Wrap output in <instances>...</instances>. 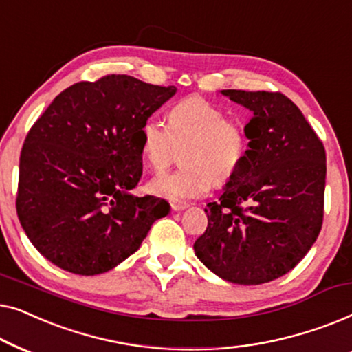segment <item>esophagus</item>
Masks as SVG:
<instances>
[{
  "mask_svg": "<svg viewBox=\"0 0 352 352\" xmlns=\"http://www.w3.org/2000/svg\"><path fill=\"white\" fill-rule=\"evenodd\" d=\"M170 205H171V210H173V211H182L184 208H187V204H182V201L171 200Z\"/></svg>",
  "mask_w": 352,
  "mask_h": 352,
  "instance_id": "34e87169",
  "label": "esophagus"
}]
</instances>
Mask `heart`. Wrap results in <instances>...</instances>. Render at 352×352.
<instances>
[{
  "instance_id": "heart-1",
  "label": "heart",
  "mask_w": 352,
  "mask_h": 352,
  "mask_svg": "<svg viewBox=\"0 0 352 352\" xmlns=\"http://www.w3.org/2000/svg\"><path fill=\"white\" fill-rule=\"evenodd\" d=\"M181 151V168L153 177L148 189L175 201L199 199L211 186L237 175L248 152L247 133L237 120L200 96L176 102L168 123L147 118L141 126V152L148 168L162 171Z\"/></svg>"
}]
</instances>
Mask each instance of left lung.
<instances>
[{"label": "left lung", "mask_w": 352, "mask_h": 352, "mask_svg": "<svg viewBox=\"0 0 352 352\" xmlns=\"http://www.w3.org/2000/svg\"><path fill=\"white\" fill-rule=\"evenodd\" d=\"M253 117L247 157L218 201L197 258L224 280L259 285L290 272L324 221L325 148L301 110L282 93L223 89Z\"/></svg>", "instance_id": "left-lung-1"}]
</instances>
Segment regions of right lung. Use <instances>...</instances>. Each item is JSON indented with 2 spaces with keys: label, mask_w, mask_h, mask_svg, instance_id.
Masks as SVG:
<instances>
[{
  "label": "right lung",
  "mask_w": 352,
  "mask_h": 352,
  "mask_svg": "<svg viewBox=\"0 0 352 352\" xmlns=\"http://www.w3.org/2000/svg\"><path fill=\"white\" fill-rule=\"evenodd\" d=\"M176 94L129 75L62 91L21 152L17 216L38 252L80 276L107 272L141 247L170 204L131 190L142 176L141 126Z\"/></svg>",
  "instance_id": "right-lung-1"
}]
</instances>
